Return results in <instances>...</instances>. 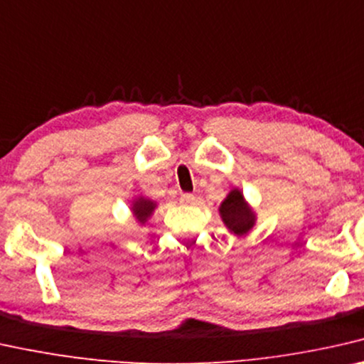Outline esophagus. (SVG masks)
I'll return each instance as SVG.
<instances>
[{"label": "esophagus", "mask_w": 364, "mask_h": 364, "mask_svg": "<svg viewBox=\"0 0 364 364\" xmlns=\"http://www.w3.org/2000/svg\"><path fill=\"white\" fill-rule=\"evenodd\" d=\"M180 200H181V204L191 205V204L196 203V196H194V194H191V193H183Z\"/></svg>", "instance_id": "34e87169"}]
</instances>
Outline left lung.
I'll use <instances>...</instances> for the list:
<instances>
[{
	"label": "left lung",
	"instance_id": "obj_1",
	"mask_svg": "<svg viewBox=\"0 0 364 364\" xmlns=\"http://www.w3.org/2000/svg\"><path fill=\"white\" fill-rule=\"evenodd\" d=\"M220 217L227 229L235 235H245L255 224V214L243 199V194L234 189L220 204Z\"/></svg>",
	"mask_w": 364,
	"mask_h": 364
}]
</instances>
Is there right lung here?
<instances>
[{
  "label": "right lung",
  "instance_id": "1",
  "mask_svg": "<svg viewBox=\"0 0 364 364\" xmlns=\"http://www.w3.org/2000/svg\"><path fill=\"white\" fill-rule=\"evenodd\" d=\"M155 209V203L150 199H144V198H139L135 200L134 205H132V210H134V215L135 219H137L140 224H145L147 219L150 217V214L154 213Z\"/></svg>",
  "mask_w": 364,
  "mask_h": 364
}]
</instances>
